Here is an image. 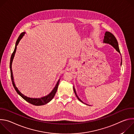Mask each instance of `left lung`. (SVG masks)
<instances>
[{"mask_svg":"<svg viewBox=\"0 0 134 134\" xmlns=\"http://www.w3.org/2000/svg\"><path fill=\"white\" fill-rule=\"evenodd\" d=\"M103 43H108L110 45H111L112 46H113L114 47V48H115L116 50L119 53H120V50H119V46H118V41L116 39V37L114 36L111 33L109 32H105V34H104V39H103ZM122 64V62L121 63V65ZM74 88V91L75 93V95L76 97H77V98L81 101L82 102V103H84L79 98V97L77 96V94H76V91H75V89L74 87H73ZM86 104V103H85ZM86 105H87V104H86Z\"/></svg>","mask_w":134,"mask_h":134,"instance_id":"1","label":"left lung"}]
</instances>
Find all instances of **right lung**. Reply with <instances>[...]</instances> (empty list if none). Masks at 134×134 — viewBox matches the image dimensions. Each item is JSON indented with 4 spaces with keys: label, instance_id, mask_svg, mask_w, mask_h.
I'll return each instance as SVG.
<instances>
[{
    "label": "right lung",
    "instance_id": "obj_1",
    "mask_svg": "<svg viewBox=\"0 0 134 134\" xmlns=\"http://www.w3.org/2000/svg\"><path fill=\"white\" fill-rule=\"evenodd\" d=\"M25 32H23L22 33L20 36H19L18 39L16 41V44H15V47L14 49V50L12 54L11 58H10V77H11V79H12V84L13 85L15 88V90H16V92L20 95V96L23 99H24L26 101L28 102L29 103L34 105H36V106H39V105H44L47 103H48V102H49L54 97V95L55 94V93L57 91V88H58V86L59 85V81H58V82H57L55 87L53 88V90H52V91L47 96H45L44 97H42L41 98H29L25 95H24L23 94H22L20 91L18 90V89L17 88V87L16 86L14 81V78H13V71H12V63H13V60L14 59V57L16 51V48H17V46L18 45V44L20 42V40L22 39V37L24 36V35H25Z\"/></svg>",
    "mask_w": 134,
    "mask_h": 134
}]
</instances>
